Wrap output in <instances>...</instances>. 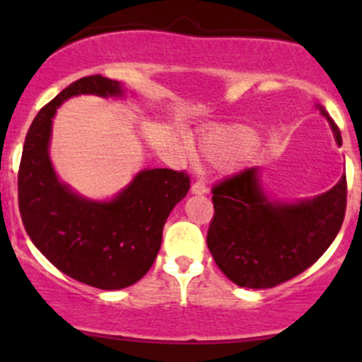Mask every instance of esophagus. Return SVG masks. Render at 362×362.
Wrapping results in <instances>:
<instances>
[{"label": "esophagus", "instance_id": "34e87169", "mask_svg": "<svg viewBox=\"0 0 362 362\" xmlns=\"http://www.w3.org/2000/svg\"><path fill=\"white\" fill-rule=\"evenodd\" d=\"M206 192H207L206 180H202V178L195 180L192 184V194H206Z\"/></svg>", "mask_w": 362, "mask_h": 362}]
</instances>
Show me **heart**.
<instances>
[{"mask_svg":"<svg viewBox=\"0 0 362 362\" xmlns=\"http://www.w3.org/2000/svg\"><path fill=\"white\" fill-rule=\"evenodd\" d=\"M247 143L245 136L226 134V132H214L202 141L201 151L207 160L218 165H226L233 161L238 155L240 148Z\"/></svg>","mask_w":362,"mask_h":362,"instance_id":"obj_1","label":"heart"}]
</instances>
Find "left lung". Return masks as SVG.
<instances>
[{
  "label": "left lung",
  "mask_w": 362,
  "mask_h": 362,
  "mask_svg": "<svg viewBox=\"0 0 362 362\" xmlns=\"http://www.w3.org/2000/svg\"><path fill=\"white\" fill-rule=\"evenodd\" d=\"M335 139L342 144L334 119ZM214 216L207 247L221 272L240 288L267 289L293 279L325 253L344 223L347 178L310 201L271 202L257 168H245L213 185Z\"/></svg>",
  "instance_id": "left-lung-1"
}]
</instances>
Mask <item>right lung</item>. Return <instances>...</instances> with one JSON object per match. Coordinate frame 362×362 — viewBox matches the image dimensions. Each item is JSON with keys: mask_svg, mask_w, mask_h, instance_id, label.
<instances>
[{"mask_svg": "<svg viewBox=\"0 0 362 362\" xmlns=\"http://www.w3.org/2000/svg\"><path fill=\"white\" fill-rule=\"evenodd\" d=\"M122 95L100 74L73 81L40 109L28 127L18 168V207L25 230L54 267L98 289H122L149 271L170 211L185 197L182 170H144L114 201L93 202L57 180L49 160L54 112L73 95Z\"/></svg>", "mask_w": 362, "mask_h": 362, "instance_id": "add662e5", "label": "right lung"}]
</instances>
